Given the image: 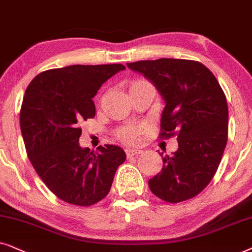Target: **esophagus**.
Segmentation results:
<instances>
[{
  "instance_id": "esophagus-1",
  "label": "esophagus",
  "mask_w": 252,
  "mask_h": 252,
  "mask_svg": "<svg viewBox=\"0 0 252 252\" xmlns=\"http://www.w3.org/2000/svg\"><path fill=\"white\" fill-rule=\"evenodd\" d=\"M139 153H140V150H132V149H126V157H128V158H132V157H135Z\"/></svg>"
}]
</instances>
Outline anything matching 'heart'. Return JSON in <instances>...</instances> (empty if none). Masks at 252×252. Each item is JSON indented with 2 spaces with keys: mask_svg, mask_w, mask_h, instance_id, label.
<instances>
[{
  "mask_svg": "<svg viewBox=\"0 0 252 252\" xmlns=\"http://www.w3.org/2000/svg\"><path fill=\"white\" fill-rule=\"evenodd\" d=\"M149 83L144 79H136L132 80L129 85V90L133 89V87L142 85V84ZM144 131V129L140 126H122L117 130V137H119L120 140H122L123 143L130 144V145H135L139 142L140 136Z\"/></svg>",
  "mask_w": 252,
  "mask_h": 252,
  "instance_id": "obj_1",
  "label": "heart"
}]
</instances>
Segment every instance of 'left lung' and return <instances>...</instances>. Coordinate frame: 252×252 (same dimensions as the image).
<instances>
[{"label": "left lung", "instance_id": "obj_1", "mask_svg": "<svg viewBox=\"0 0 252 252\" xmlns=\"http://www.w3.org/2000/svg\"><path fill=\"white\" fill-rule=\"evenodd\" d=\"M152 82L166 106L160 139L177 136L179 150L162 157L163 167L149 181L158 198L180 203L202 192L220 165L228 139L226 95L200 62L181 59L128 63Z\"/></svg>", "mask_w": 252, "mask_h": 252}]
</instances>
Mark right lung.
Here are the masks:
<instances>
[{
	"mask_svg": "<svg viewBox=\"0 0 252 252\" xmlns=\"http://www.w3.org/2000/svg\"><path fill=\"white\" fill-rule=\"evenodd\" d=\"M123 64L69 65L35 76L21 108L28 157L47 188L63 202L91 206L105 198L126 156L119 146H79L80 123L95 116L92 98Z\"/></svg>",
	"mask_w": 252,
	"mask_h": 252,
	"instance_id": "1",
	"label": "right lung"
}]
</instances>
